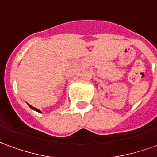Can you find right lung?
<instances>
[{
    "mask_svg": "<svg viewBox=\"0 0 157 157\" xmlns=\"http://www.w3.org/2000/svg\"><path fill=\"white\" fill-rule=\"evenodd\" d=\"M29 107H30V108H31V109H33V110H35V111H37V112L40 113V111H39V109H35V108H33V107H32V106H30V105H29Z\"/></svg>",
    "mask_w": 157,
    "mask_h": 157,
    "instance_id": "right-lung-1",
    "label": "right lung"
}]
</instances>
